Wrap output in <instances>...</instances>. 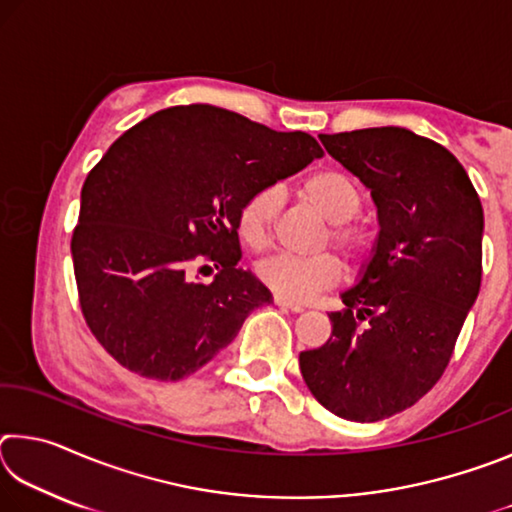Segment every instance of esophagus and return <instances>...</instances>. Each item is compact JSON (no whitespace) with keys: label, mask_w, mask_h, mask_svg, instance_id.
Segmentation results:
<instances>
[{"label":"esophagus","mask_w":512,"mask_h":512,"mask_svg":"<svg viewBox=\"0 0 512 512\" xmlns=\"http://www.w3.org/2000/svg\"><path fill=\"white\" fill-rule=\"evenodd\" d=\"M275 305L282 307V309H289V311H305V305H300V302H293V300H287L282 296H275Z\"/></svg>","instance_id":"34e87169"}]
</instances>
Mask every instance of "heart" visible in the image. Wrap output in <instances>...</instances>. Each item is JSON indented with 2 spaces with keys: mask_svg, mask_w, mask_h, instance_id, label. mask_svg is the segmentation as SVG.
I'll list each match as a JSON object with an SVG mask.
<instances>
[{
  "mask_svg": "<svg viewBox=\"0 0 512 512\" xmlns=\"http://www.w3.org/2000/svg\"><path fill=\"white\" fill-rule=\"evenodd\" d=\"M298 196L314 207L327 223H332L329 237L345 255L359 259L368 253L370 235L359 225L350 223L361 210V192L350 176L336 169L311 171L300 180ZM275 210L277 198L271 189H259L241 203L237 212V230L250 248H262L268 241ZM257 275L277 296L298 302L309 300L320 289L339 280L341 266L332 255H275L257 266Z\"/></svg>",
  "mask_w": 512,
  "mask_h": 512,
  "instance_id": "heart-1",
  "label": "heart"
}]
</instances>
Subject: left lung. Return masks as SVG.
<instances>
[{
	"label": "left lung",
	"instance_id": "1",
	"mask_svg": "<svg viewBox=\"0 0 512 512\" xmlns=\"http://www.w3.org/2000/svg\"><path fill=\"white\" fill-rule=\"evenodd\" d=\"M370 189L379 232L354 287L332 311V336L300 352L327 411L377 422L409 409L443 377L481 289L483 207L445 146L384 126L320 135Z\"/></svg>",
	"mask_w": 512,
	"mask_h": 512
}]
</instances>
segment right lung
I'll use <instances>...</instances> for the list:
<instances>
[{"mask_svg":"<svg viewBox=\"0 0 512 512\" xmlns=\"http://www.w3.org/2000/svg\"><path fill=\"white\" fill-rule=\"evenodd\" d=\"M323 149L307 133H277L237 112L192 103L126 131L90 171L72 237L85 323L121 366L178 381L273 302L239 268L237 212L259 189L305 169ZM198 256L222 266L188 280Z\"/></svg>","mask_w":512,"mask_h":512,"instance_id":"1","label":"right lung"}]
</instances>
